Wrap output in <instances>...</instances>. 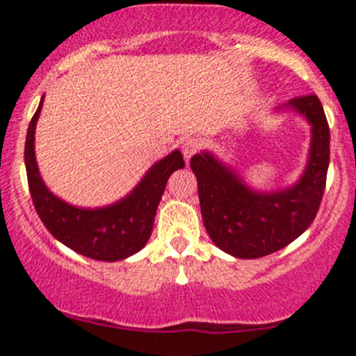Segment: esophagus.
Returning a JSON list of instances; mask_svg holds the SVG:
<instances>
[{
    "label": "esophagus",
    "mask_w": 356,
    "mask_h": 356,
    "mask_svg": "<svg viewBox=\"0 0 356 356\" xmlns=\"http://www.w3.org/2000/svg\"><path fill=\"white\" fill-rule=\"evenodd\" d=\"M199 148H201V141L195 140V138H187V140H184V143H181V154H184L185 161H191V157L194 154H197Z\"/></svg>",
    "instance_id": "obj_1"
}]
</instances>
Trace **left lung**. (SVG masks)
Listing matches in <instances>:
<instances>
[{"label": "left lung", "instance_id": "obj_1", "mask_svg": "<svg viewBox=\"0 0 356 356\" xmlns=\"http://www.w3.org/2000/svg\"><path fill=\"white\" fill-rule=\"evenodd\" d=\"M276 111H293L311 127L306 165L292 185L253 188L234 165L209 150L191 161L206 231L222 252L238 259H260L290 245L311 225L323 197L330 131L320 99L314 94L296 97Z\"/></svg>", "mask_w": 356, "mask_h": 356}]
</instances>
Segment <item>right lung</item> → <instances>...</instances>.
<instances>
[{
    "mask_svg": "<svg viewBox=\"0 0 356 356\" xmlns=\"http://www.w3.org/2000/svg\"><path fill=\"white\" fill-rule=\"evenodd\" d=\"M42 96L26 136V171L36 213L50 234L64 246L83 257L103 262H118L140 252L154 229L155 213L169 176L185 168L180 150H172L154 162L136 187L118 201L97 208H83L57 197L43 181L35 152V133L43 108Z\"/></svg>",
    "mask_w": 356,
    "mask_h": 356,
    "instance_id": "add662e5",
    "label": "right lung"
}]
</instances>
